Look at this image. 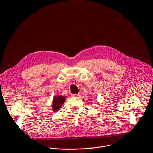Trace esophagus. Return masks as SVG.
Here are the masks:
<instances>
[{"instance_id": "obj_1", "label": "esophagus", "mask_w": 153, "mask_h": 153, "mask_svg": "<svg viewBox=\"0 0 153 153\" xmlns=\"http://www.w3.org/2000/svg\"><path fill=\"white\" fill-rule=\"evenodd\" d=\"M72 97H79V94H72L71 95Z\"/></svg>"}]
</instances>
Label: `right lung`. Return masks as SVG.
Listing matches in <instances>:
<instances>
[{
  "label": "right lung",
  "instance_id": "right-lung-1",
  "mask_svg": "<svg viewBox=\"0 0 153 153\" xmlns=\"http://www.w3.org/2000/svg\"><path fill=\"white\" fill-rule=\"evenodd\" d=\"M65 97L56 96L54 97L52 103V108L54 111H57L65 102Z\"/></svg>",
  "mask_w": 153,
  "mask_h": 153
}]
</instances>
